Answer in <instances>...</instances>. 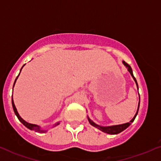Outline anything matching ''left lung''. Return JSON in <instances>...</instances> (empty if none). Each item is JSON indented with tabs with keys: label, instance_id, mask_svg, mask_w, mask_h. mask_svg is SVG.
Returning <instances> with one entry per match:
<instances>
[{
	"label": "left lung",
	"instance_id": "obj_1",
	"mask_svg": "<svg viewBox=\"0 0 161 161\" xmlns=\"http://www.w3.org/2000/svg\"><path fill=\"white\" fill-rule=\"evenodd\" d=\"M123 63L124 65H125V66L128 68V72H130V75H131V76L133 77L134 80L136 82V85H137V89H138V86H137V80H136V79L135 78V76H134L133 75V72H132V69L131 68H130V66H129V65L127 63H125V61H123ZM139 105H140V102H139V104H138V108H137V112H136L135 117H134L133 118L131 119V121H130V122H128V123H125V124H123V125H114V126H109V127H102V126H99V125H96V124H95L94 122H93L92 121H91V120L89 119V118H88V119H89V123L91 124L92 126L95 127V128H97L98 129H99L100 130H102V131H103L104 133H106V134H110V135H117V134H119L120 132L123 131L124 130L126 129L127 128H128V126L130 125V123L133 122L134 121H135L136 116H137V112H138V109H139Z\"/></svg>",
	"mask_w": 161,
	"mask_h": 161
}]
</instances>
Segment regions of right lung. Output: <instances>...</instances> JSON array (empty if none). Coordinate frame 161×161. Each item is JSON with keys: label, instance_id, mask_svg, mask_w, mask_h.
Wrapping results in <instances>:
<instances>
[{"label": "right lung", "instance_id": "add662e5", "mask_svg": "<svg viewBox=\"0 0 161 161\" xmlns=\"http://www.w3.org/2000/svg\"><path fill=\"white\" fill-rule=\"evenodd\" d=\"M22 68H23V67H22ZM20 71H21V70H20ZM19 75H20V74H19ZM19 75H17V78H16L15 82H14V84H15V82H16V80H17V78H18ZM12 106H13L14 111V113H15L16 115H17V118H18L19 121H20V122L22 123L23 125H24V126H26V128H29L30 130H34V131H36V132H39V133H45V132L47 131V130H41V129H40V126H38V125H33V124H30V123H28V122H26V121H24V120L23 119V118H21L20 116L19 115L18 112H17V108H16V107H15V105H14V103L13 96H12ZM59 122L56 123V125H55V126H56V125H59Z\"/></svg>", "mask_w": 161, "mask_h": 161}]
</instances>
